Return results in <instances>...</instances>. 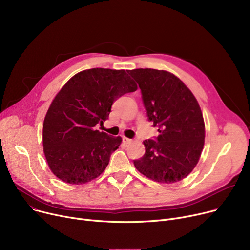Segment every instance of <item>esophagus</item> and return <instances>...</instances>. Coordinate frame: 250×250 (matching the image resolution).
Segmentation results:
<instances>
[{
	"label": "esophagus",
	"mask_w": 250,
	"mask_h": 250,
	"mask_svg": "<svg viewBox=\"0 0 250 250\" xmlns=\"http://www.w3.org/2000/svg\"><path fill=\"white\" fill-rule=\"evenodd\" d=\"M123 142H124V144H125V145H127V144L132 143V140L126 138V137H123Z\"/></svg>",
	"instance_id": "obj_1"
}]
</instances>
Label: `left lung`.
<instances>
[{
    "label": "left lung",
    "instance_id": "1",
    "mask_svg": "<svg viewBox=\"0 0 250 250\" xmlns=\"http://www.w3.org/2000/svg\"><path fill=\"white\" fill-rule=\"evenodd\" d=\"M139 84L148 121L159 136L145 140V154L134 160L148 178L173 183L186 178L198 164L205 144V123L191 91L173 74L155 69L127 71Z\"/></svg>",
    "mask_w": 250,
    "mask_h": 250
}]
</instances>
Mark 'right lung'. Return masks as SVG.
<instances>
[{
	"instance_id": "1",
	"label": "right lung",
	"mask_w": 250,
	"mask_h": 250,
	"mask_svg": "<svg viewBox=\"0 0 250 250\" xmlns=\"http://www.w3.org/2000/svg\"><path fill=\"white\" fill-rule=\"evenodd\" d=\"M137 88L125 70L96 68L73 76L52 100L43 122V152L51 172L70 185L98 177L122 138L95 126L107 120L117 98Z\"/></svg>"
}]
</instances>
